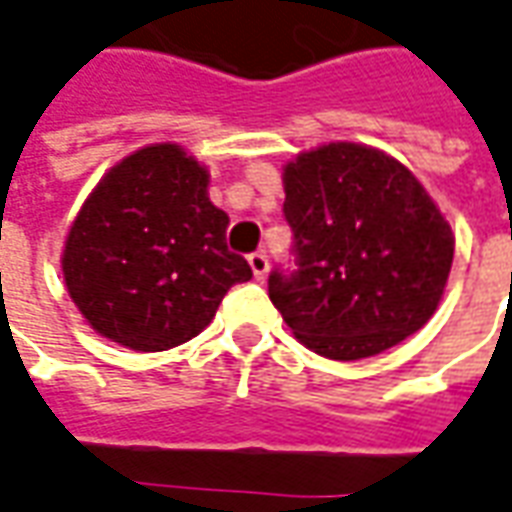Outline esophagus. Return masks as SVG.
<instances>
[{"label": "esophagus", "instance_id": "34e87169", "mask_svg": "<svg viewBox=\"0 0 512 512\" xmlns=\"http://www.w3.org/2000/svg\"><path fill=\"white\" fill-rule=\"evenodd\" d=\"M249 266H252L255 280H263L269 274V257L263 255V252H255V255H249Z\"/></svg>", "mask_w": 512, "mask_h": 512}]
</instances>
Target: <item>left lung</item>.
Masks as SVG:
<instances>
[{"mask_svg": "<svg viewBox=\"0 0 512 512\" xmlns=\"http://www.w3.org/2000/svg\"><path fill=\"white\" fill-rule=\"evenodd\" d=\"M297 271H271L269 297L308 350L358 361L401 344L446 294L454 235L395 156L328 142L283 165Z\"/></svg>", "mask_w": 512, "mask_h": 512, "instance_id": "8db88e82", "label": "left lung"}]
</instances>
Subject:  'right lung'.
Returning <instances> with one entry per match:
<instances>
[{
	"instance_id": "right-lung-1",
	"label": "right lung",
	"mask_w": 512,
	"mask_h": 512,
	"mask_svg": "<svg viewBox=\"0 0 512 512\" xmlns=\"http://www.w3.org/2000/svg\"><path fill=\"white\" fill-rule=\"evenodd\" d=\"M229 215L210 201V170L176 142L120 159L66 232L61 271L81 316L111 342L159 353L212 322L235 283L252 280L227 249Z\"/></svg>"
}]
</instances>
